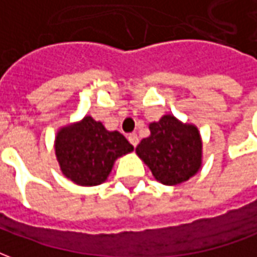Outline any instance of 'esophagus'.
Listing matches in <instances>:
<instances>
[{
	"label": "esophagus",
	"mask_w": 257,
	"mask_h": 257,
	"mask_svg": "<svg viewBox=\"0 0 257 257\" xmlns=\"http://www.w3.org/2000/svg\"><path fill=\"white\" fill-rule=\"evenodd\" d=\"M128 140L131 142V145L134 146V147H136V146L139 145V136L136 134H131L128 136Z\"/></svg>",
	"instance_id": "1"
}]
</instances>
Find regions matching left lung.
<instances>
[{"label":"left lung","instance_id":"obj_1","mask_svg":"<svg viewBox=\"0 0 257 257\" xmlns=\"http://www.w3.org/2000/svg\"><path fill=\"white\" fill-rule=\"evenodd\" d=\"M151 135L136 147L138 156L162 184L183 183L201 167L202 143L198 129L184 125L173 115L150 123Z\"/></svg>","mask_w":257,"mask_h":257}]
</instances>
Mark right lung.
Masks as SVG:
<instances>
[{
  "instance_id": "add662e5",
  "label": "right lung",
  "mask_w": 257,
  "mask_h": 257,
  "mask_svg": "<svg viewBox=\"0 0 257 257\" xmlns=\"http://www.w3.org/2000/svg\"><path fill=\"white\" fill-rule=\"evenodd\" d=\"M134 150V146L117 131L108 132L92 117L60 129L55 151L66 178L81 186L101 184L111 172L118 157Z\"/></svg>"
}]
</instances>
